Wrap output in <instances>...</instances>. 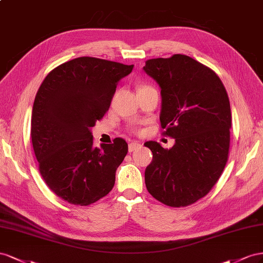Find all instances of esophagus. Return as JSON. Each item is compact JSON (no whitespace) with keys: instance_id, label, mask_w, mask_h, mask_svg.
<instances>
[{"instance_id":"obj_1","label":"esophagus","mask_w":263,"mask_h":263,"mask_svg":"<svg viewBox=\"0 0 263 263\" xmlns=\"http://www.w3.org/2000/svg\"><path fill=\"white\" fill-rule=\"evenodd\" d=\"M140 147H141V144L138 143V142H132V143L129 144V152L136 151V149H138Z\"/></svg>"}]
</instances>
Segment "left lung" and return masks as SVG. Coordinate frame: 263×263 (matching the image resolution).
<instances>
[{"instance_id": "obj_1", "label": "left lung", "mask_w": 263, "mask_h": 263, "mask_svg": "<svg viewBox=\"0 0 263 263\" xmlns=\"http://www.w3.org/2000/svg\"><path fill=\"white\" fill-rule=\"evenodd\" d=\"M143 70L161 88L160 121L175 139L171 148L144 145L153 160L145 170L148 193L171 207L204 197L218 181L229 153L231 111L219 77L192 57L148 59Z\"/></svg>"}]
</instances>
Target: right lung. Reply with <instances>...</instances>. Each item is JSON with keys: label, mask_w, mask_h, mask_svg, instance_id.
Listing matches in <instances>:
<instances>
[{"label": "right lung", "mask_w": 263, "mask_h": 263, "mask_svg": "<svg viewBox=\"0 0 263 263\" xmlns=\"http://www.w3.org/2000/svg\"><path fill=\"white\" fill-rule=\"evenodd\" d=\"M133 65L78 57L52 69L36 93L31 137L44 181L58 197L88 206L114 189L127 143L93 146L91 127L109 109Z\"/></svg>", "instance_id": "obj_1"}]
</instances>
